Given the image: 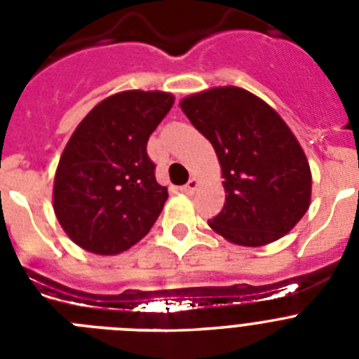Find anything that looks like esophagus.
Here are the masks:
<instances>
[{
    "mask_svg": "<svg viewBox=\"0 0 359 359\" xmlns=\"http://www.w3.org/2000/svg\"><path fill=\"white\" fill-rule=\"evenodd\" d=\"M198 187H199L198 180H196V177H190L189 183L182 187V192H185V194H194L196 189H198Z\"/></svg>",
    "mask_w": 359,
    "mask_h": 359,
    "instance_id": "esophagus-1",
    "label": "esophagus"
}]
</instances>
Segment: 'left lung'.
Masks as SVG:
<instances>
[{
  "mask_svg": "<svg viewBox=\"0 0 359 359\" xmlns=\"http://www.w3.org/2000/svg\"><path fill=\"white\" fill-rule=\"evenodd\" d=\"M183 113L215 149L223 210L208 221L241 246L286 236L311 203V169L302 147L273 107L250 91L224 86L183 98Z\"/></svg>",
  "mask_w": 359,
  "mask_h": 359,
  "instance_id": "1",
  "label": "left lung"
}]
</instances>
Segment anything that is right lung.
I'll return each instance as SVG.
<instances>
[{"instance_id":"add662e5","label":"right lung","mask_w":359,"mask_h":359,"mask_svg":"<svg viewBox=\"0 0 359 359\" xmlns=\"http://www.w3.org/2000/svg\"><path fill=\"white\" fill-rule=\"evenodd\" d=\"M174 104L163 91H122L97 104L66 144L53 210L81 248L116 255L147 236L169 198L147 142Z\"/></svg>"}]
</instances>
